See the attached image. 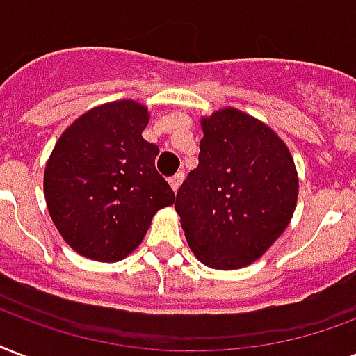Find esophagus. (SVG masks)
<instances>
[{"label": "esophagus", "instance_id": "34e87169", "mask_svg": "<svg viewBox=\"0 0 356 356\" xmlns=\"http://www.w3.org/2000/svg\"><path fill=\"white\" fill-rule=\"evenodd\" d=\"M183 179H184V173L183 172H179L177 175H173V177L170 179V186H172L173 192H177L179 186H181V183H183Z\"/></svg>", "mask_w": 356, "mask_h": 356}]
</instances>
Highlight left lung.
I'll return each mask as SVG.
<instances>
[{"label":"left lung","instance_id":"left-lung-1","mask_svg":"<svg viewBox=\"0 0 356 356\" xmlns=\"http://www.w3.org/2000/svg\"><path fill=\"white\" fill-rule=\"evenodd\" d=\"M200 123V164L181 184L175 211L194 256L211 268L235 270L286 232L298 173L286 142L259 119L227 106Z\"/></svg>","mask_w":356,"mask_h":356}]
</instances>
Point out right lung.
I'll return each instance as SVG.
<instances>
[{
  "label": "right lung",
  "instance_id": "right-lung-1",
  "mask_svg": "<svg viewBox=\"0 0 356 356\" xmlns=\"http://www.w3.org/2000/svg\"><path fill=\"white\" fill-rule=\"evenodd\" d=\"M147 106L113 100L81 113L56 142L44 168L54 226L70 248L95 261H121L145 237L175 194L154 170L159 147L143 140Z\"/></svg>",
  "mask_w": 356,
  "mask_h": 356
}]
</instances>
